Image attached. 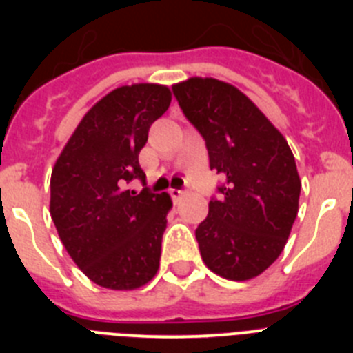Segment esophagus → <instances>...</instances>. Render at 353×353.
<instances>
[{"instance_id": "1", "label": "esophagus", "mask_w": 353, "mask_h": 353, "mask_svg": "<svg viewBox=\"0 0 353 353\" xmlns=\"http://www.w3.org/2000/svg\"><path fill=\"white\" fill-rule=\"evenodd\" d=\"M170 194H171V198L174 199V201H179V199L182 198V196L185 194V192H183V191H180V189H171V191H170Z\"/></svg>"}]
</instances>
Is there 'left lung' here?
I'll return each instance as SVG.
<instances>
[{
  "instance_id": "obj_1",
  "label": "left lung",
  "mask_w": 353,
  "mask_h": 353,
  "mask_svg": "<svg viewBox=\"0 0 353 353\" xmlns=\"http://www.w3.org/2000/svg\"><path fill=\"white\" fill-rule=\"evenodd\" d=\"M205 138L210 170L226 179L196 230L205 265L230 281L260 276L279 258L299 212L301 176L272 121L236 86L214 77L173 84Z\"/></svg>"
}]
</instances>
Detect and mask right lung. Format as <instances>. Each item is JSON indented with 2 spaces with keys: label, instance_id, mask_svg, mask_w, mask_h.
Returning a JSON list of instances; mask_svg holds the SVG:
<instances>
[{
  "label": "right lung",
  "instance_id": "1",
  "mask_svg": "<svg viewBox=\"0 0 353 353\" xmlns=\"http://www.w3.org/2000/svg\"><path fill=\"white\" fill-rule=\"evenodd\" d=\"M170 104L166 84L114 88L88 109L52 168V223L74 263L102 288L138 290L159 270L173 201L127 183L145 179L139 152Z\"/></svg>",
  "mask_w": 353,
  "mask_h": 353
}]
</instances>
